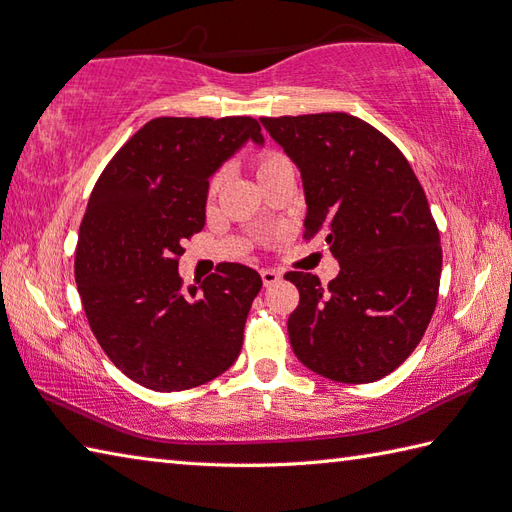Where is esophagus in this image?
I'll use <instances>...</instances> for the list:
<instances>
[{"instance_id":"1","label":"esophagus","mask_w":512,"mask_h":512,"mask_svg":"<svg viewBox=\"0 0 512 512\" xmlns=\"http://www.w3.org/2000/svg\"><path fill=\"white\" fill-rule=\"evenodd\" d=\"M281 279V275L277 273V270H273V268H264L262 270V281H264V286L268 288V286H273V284H277V281Z\"/></svg>"}]
</instances>
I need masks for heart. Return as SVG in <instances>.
Masks as SVG:
<instances>
[{
  "mask_svg": "<svg viewBox=\"0 0 512 512\" xmlns=\"http://www.w3.org/2000/svg\"><path fill=\"white\" fill-rule=\"evenodd\" d=\"M255 165H257V178H264V176H268V173H273V171H277V169H281V167L290 165V162H288L286 156L277 154V151H264L262 156H257ZM217 187H220V178H217V180L211 184V191H215Z\"/></svg>",
  "mask_w": 512,
  "mask_h": 512,
  "instance_id": "b5f03b06",
  "label": "heart"
}]
</instances>
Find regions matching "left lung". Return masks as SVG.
<instances>
[{
  "mask_svg": "<svg viewBox=\"0 0 512 512\" xmlns=\"http://www.w3.org/2000/svg\"><path fill=\"white\" fill-rule=\"evenodd\" d=\"M301 173L306 235L341 270L328 286L288 273L299 306L292 352L336 383H374L405 363L433 317L442 248L427 195L398 147L361 118L328 112L262 118Z\"/></svg>",
  "mask_w": 512,
  "mask_h": 512,
  "instance_id": "8db88e82",
  "label": "left lung"
}]
</instances>
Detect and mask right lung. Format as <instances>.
Masks as SVG:
<instances>
[{"mask_svg":"<svg viewBox=\"0 0 512 512\" xmlns=\"http://www.w3.org/2000/svg\"><path fill=\"white\" fill-rule=\"evenodd\" d=\"M246 143L255 118H154L101 173L76 246V288L103 352L134 383L182 391L209 383L242 350L257 270L220 264L182 290V242L206 222L209 180Z\"/></svg>","mask_w":512,"mask_h":512,"instance_id":"1","label":"right lung"}]
</instances>
